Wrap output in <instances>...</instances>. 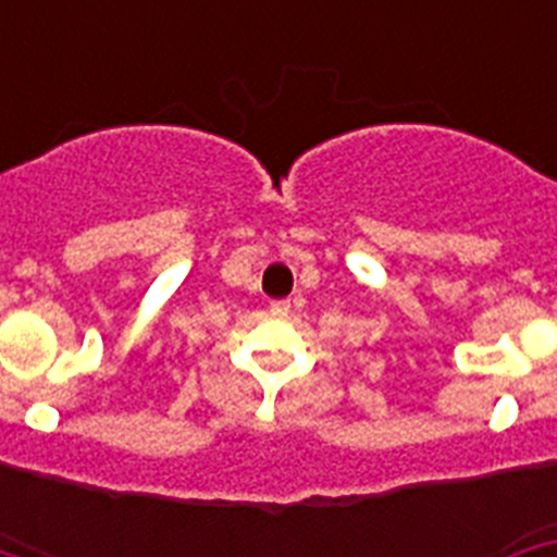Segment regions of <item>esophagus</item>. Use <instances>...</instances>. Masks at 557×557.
<instances>
[{
    "label": "esophagus",
    "instance_id": "1",
    "mask_svg": "<svg viewBox=\"0 0 557 557\" xmlns=\"http://www.w3.org/2000/svg\"><path fill=\"white\" fill-rule=\"evenodd\" d=\"M270 312H273V314H287L289 312V301H273V304H270Z\"/></svg>",
    "mask_w": 557,
    "mask_h": 557
}]
</instances>
